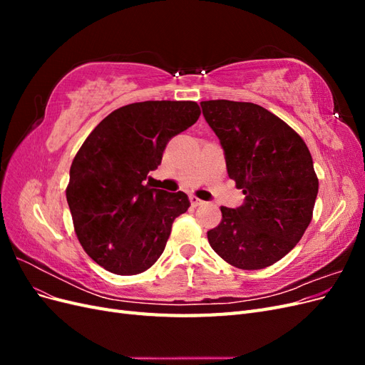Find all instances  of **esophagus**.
<instances>
[{"label":"esophagus","mask_w":365,"mask_h":365,"mask_svg":"<svg viewBox=\"0 0 365 365\" xmlns=\"http://www.w3.org/2000/svg\"><path fill=\"white\" fill-rule=\"evenodd\" d=\"M190 202H192L193 207H197V205H202L204 204V201L200 200V197L195 196V195H190Z\"/></svg>","instance_id":"esophagus-1"}]
</instances>
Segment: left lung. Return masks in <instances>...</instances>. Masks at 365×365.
<instances>
[{
	"label": "left lung",
	"instance_id": "1",
	"mask_svg": "<svg viewBox=\"0 0 365 365\" xmlns=\"http://www.w3.org/2000/svg\"><path fill=\"white\" fill-rule=\"evenodd\" d=\"M208 126L224 149L227 172L245 195L208 244L240 269L271 267L288 254L312 220L318 178L306 143L282 118L256 103L201 102Z\"/></svg>",
	"mask_w": 365,
	"mask_h": 365
}]
</instances>
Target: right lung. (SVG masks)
I'll list each match as a JSON object with an SVG mask.
<instances>
[{
  "instance_id": "add662e5",
  "label": "right lung",
  "mask_w": 365,
  "mask_h": 365,
  "mask_svg": "<svg viewBox=\"0 0 365 365\" xmlns=\"http://www.w3.org/2000/svg\"><path fill=\"white\" fill-rule=\"evenodd\" d=\"M196 102L148 101L121 106L98 123L76 153L67 202L81 245L118 275L149 269L173 220L190 207L184 192L150 189L169 140L196 123Z\"/></svg>"
}]
</instances>
